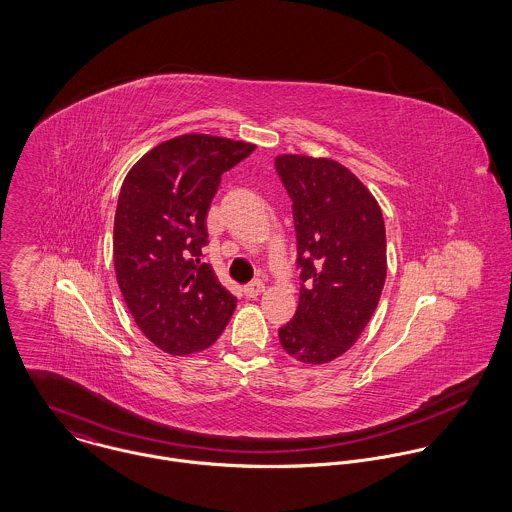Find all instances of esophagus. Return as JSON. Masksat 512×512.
<instances>
[{"mask_svg": "<svg viewBox=\"0 0 512 512\" xmlns=\"http://www.w3.org/2000/svg\"><path fill=\"white\" fill-rule=\"evenodd\" d=\"M262 292H264V284L260 280H254L248 286H244L246 297H256V295H260Z\"/></svg>", "mask_w": 512, "mask_h": 512, "instance_id": "34e87169", "label": "esophagus"}]
</instances>
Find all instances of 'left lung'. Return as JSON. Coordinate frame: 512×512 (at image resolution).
Listing matches in <instances>:
<instances>
[{
    "mask_svg": "<svg viewBox=\"0 0 512 512\" xmlns=\"http://www.w3.org/2000/svg\"><path fill=\"white\" fill-rule=\"evenodd\" d=\"M292 199L299 305L280 327L293 359L323 365L355 345L386 280V230L365 185L333 159L276 157Z\"/></svg>",
    "mask_w": 512,
    "mask_h": 512,
    "instance_id": "8db88e82",
    "label": "left lung"
}]
</instances>
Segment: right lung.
I'll list each match as a JSON object with an SVG mask.
<instances>
[{
	"label": "right lung",
	"mask_w": 512,
	"mask_h": 512,
	"mask_svg": "<svg viewBox=\"0 0 512 512\" xmlns=\"http://www.w3.org/2000/svg\"><path fill=\"white\" fill-rule=\"evenodd\" d=\"M254 149L187 134L153 147L124 179L114 219L116 278L138 327L165 353L211 347L236 307L201 250L222 173Z\"/></svg>",
	"instance_id": "right-lung-1"
}]
</instances>
